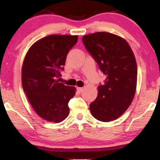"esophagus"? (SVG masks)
Segmentation results:
<instances>
[{
    "label": "esophagus",
    "mask_w": 160,
    "mask_h": 160,
    "mask_svg": "<svg viewBox=\"0 0 160 160\" xmlns=\"http://www.w3.org/2000/svg\"><path fill=\"white\" fill-rule=\"evenodd\" d=\"M78 90L79 92H82L83 91V88H82V87H78Z\"/></svg>",
    "instance_id": "34e87169"
}]
</instances>
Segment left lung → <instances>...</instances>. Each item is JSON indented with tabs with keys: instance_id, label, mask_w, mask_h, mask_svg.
<instances>
[{
	"instance_id": "8db88e82",
	"label": "left lung",
	"mask_w": 160,
	"mask_h": 160,
	"mask_svg": "<svg viewBox=\"0 0 160 160\" xmlns=\"http://www.w3.org/2000/svg\"><path fill=\"white\" fill-rule=\"evenodd\" d=\"M82 43L106 78L89 105L96 120L110 122L120 117L132 102L137 84L135 57L126 40L108 32L82 37Z\"/></svg>"
}]
</instances>
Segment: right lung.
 Instances as JSON below:
<instances>
[{
    "label": "right lung",
    "mask_w": 160,
    "mask_h": 160,
    "mask_svg": "<svg viewBox=\"0 0 160 160\" xmlns=\"http://www.w3.org/2000/svg\"><path fill=\"white\" fill-rule=\"evenodd\" d=\"M78 36L52 34L42 38L28 51L22 69L23 90L35 112L44 120L63 121L69 114L68 102L75 87L58 82L66 57Z\"/></svg>",
    "instance_id": "right-lung-1"
}]
</instances>
